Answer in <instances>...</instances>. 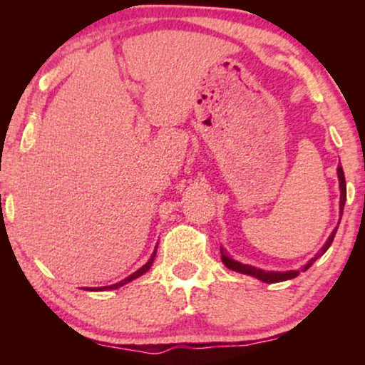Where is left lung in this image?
Here are the masks:
<instances>
[{
	"label": "left lung",
	"instance_id": "1",
	"mask_svg": "<svg viewBox=\"0 0 365 365\" xmlns=\"http://www.w3.org/2000/svg\"><path fill=\"white\" fill-rule=\"evenodd\" d=\"M337 176H339V186H341V216L344 212V204H346V196H347V191H346V178H344V171H342V166L339 164L337 166ZM339 222H341V219H339ZM336 232H337V227L334 229V231L331 232V236H329L327 242L324 244V247L321 249L316 254V257H312L311 261L307 262V266L302 269V271H306V269H309L312 266L314 262L317 261L319 257L322 256L324 252L327 251L329 247H331V244L334 241V237H336ZM221 256H222V262L224 266H226L227 269H232V271L236 272H241V274H247V276H252V277H257L259 281H264V282H269V284H274V282H282V281H287V279H294L299 274V271H286V272H269V271H262V269H256L252 266H247V264H241L237 261H234V259H231L226 254V251L224 249H221Z\"/></svg>",
	"mask_w": 365,
	"mask_h": 365
}]
</instances>
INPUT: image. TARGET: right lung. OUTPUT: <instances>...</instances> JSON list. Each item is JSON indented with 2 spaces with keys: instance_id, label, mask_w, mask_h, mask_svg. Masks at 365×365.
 <instances>
[{
  "instance_id": "add662e5",
  "label": "right lung",
  "mask_w": 365,
  "mask_h": 365,
  "mask_svg": "<svg viewBox=\"0 0 365 365\" xmlns=\"http://www.w3.org/2000/svg\"><path fill=\"white\" fill-rule=\"evenodd\" d=\"M154 257H156V251L153 252L151 259H149V261H148L146 264H144V266H143L141 269H138V271L134 272V274H131V276H129V277L123 279L121 282H118V284H113V286H106V287H94V289H89V291H108V289H118V287L124 286V284H128L129 281H133V279H136V277H139V276H143L144 272H148V271H149V267L153 266V262H154Z\"/></svg>"
}]
</instances>
